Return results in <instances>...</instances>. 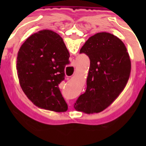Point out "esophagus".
<instances>
[{
	"mask_svg": "<svg viewBox=\"0 0 146 146\" xmlns=\"http://www.w3.org/2000/svg\"><path fill=\"white\" fill-rule=\"evenodd\" d=\"M69 79H70V77H67V80H69Z\"/></svg>",
	"mask_w": 146,
	"mask_h": 146,
	"instance_id": "esophagus-1",
	"label": "esophagus"
}]
</instances>
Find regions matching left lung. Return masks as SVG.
<instances>
[{
    "mask_svg": "<svg viewBox=\"0 0 146 146\" xmlns=\"http://www.w3.org/2000/svg\"><path fill=\"white\" fill-rule=\"evenodd\" d=\"M90 58L86 92L74 108L87 114L100 113L124 89L131 72L127 49L120 38L107 32L91 36L80 49Z\"/></svg>",
    "mask_w": 146,
    "mask_h": 146,
    "instance_id": "left-lung-1",
    "label": "left lung"
}]
</instances>
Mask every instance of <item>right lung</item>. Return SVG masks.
I'll return each mask as SVG.
<instances>
[{"label": "right lung", "mask_w": 146, "mask_h": 146, "mask_svg": "<svg viewBox=\"0 0 146 146\" xmlns=\"http://www.w3.org/2000/svg\"><path fill=\"white\" fill-rule=\"evenodd\" d=\"M69 58L63 38L50 30L33 33L22 44L17 58L18 78L23 92L36 106L66 111L58 85L64 80Z\"/></svg>", "instance_id": "1"}]
</instances>
